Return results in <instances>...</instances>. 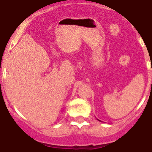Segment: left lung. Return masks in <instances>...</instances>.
Masks as SVG:
<instances>
[{"label":"left lung","instance_id":"1","mask_svg":"<svg viewBox=\"0 0 152 152\" xmlns=\"http://www.w3.org/2000/svg\"><path fill=\"white\" fill-rule=\"evenodd\" d=\"M98 120H99V119H98Z\"/></svg>","mask_w":152,"mask_h":152}]
</instances>
